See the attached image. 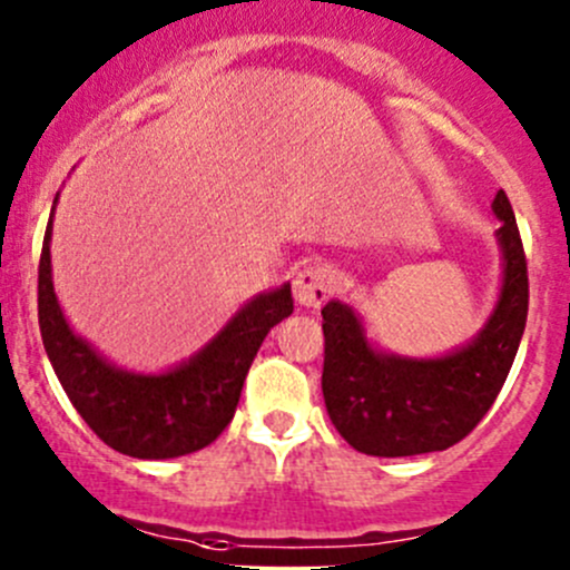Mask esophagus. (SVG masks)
<instances>
[{"mask_svg":"<svg viewBox=\"0 0 570 570\" xmlns=\"http://www.w3.org/2000/svg\"><path fill=\"white\" fill-rule=\"evenodd\" d=\"M295 301L306 308H320L333 292V269L322 262L303 264L292 281Z\"/></svg>","mask_w":570,"mask_h":570,"instance_id":"1","label":"esophagus"}]
</instances>
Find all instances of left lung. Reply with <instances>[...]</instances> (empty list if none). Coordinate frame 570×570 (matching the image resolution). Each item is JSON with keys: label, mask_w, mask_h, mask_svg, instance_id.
Here are the masks:
<instances>
[{"label": "left lung", "mask_w": 570, "mask_h": 570, "mask_svg": "<svg viewBox=\"0 0 570 570\" xmlns=\"http://www.w3.org/2000/svg\"><path fill=\"white\" fill-rule=\"evenodd\" d=\"M502 292L485 327L441 358H402L366 342L358 314L331 301L322 308L327 416L353 450L375 458H407L450 450L480 424L519 353L530 306L527 256L504 189L493 198Z\"/></svg>", "instance_id": "8db88e82"}]
</instances>
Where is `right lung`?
<instances>
[{"label":"right lung","instance_id":"right-lung-1","mask_svg":"<svg viewBox=\"0 0 570 570\" xmlns=\"http://www.w3.org/2000/svg\"><path fill=\"white\" fill-rule=\"evenodd\" d=\"M51 217L38 264V322L46 355L71 405L107 446L140 461H165L209 446L234 419L245 375L269 327L295 312L292 286L245 303L198 355L176 370L137 375L101 358L62 317L51 284Z\"/></svg>","mask_w":570,"mask_h":570}]
</instances>
